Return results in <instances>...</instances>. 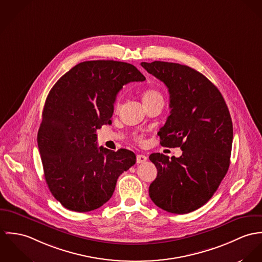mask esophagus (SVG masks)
<instances>
[{
    "instance_id": "esophagus-1",
    "label": "esophagus",
    "mask_w": 262,
    "mask_h": 262,
    "mask_svg": "<svg viewBox=\"0 0 262 262\" xmlns=\"http://www.w3.org/2000/svg\"><path fill=\"white\" fill-rule=\"evenodd\" d=\"M146 160H147V157L145 155H143V154L137 155V163L138 164H143Z\"/></svg>"
}]
</instances>
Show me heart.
I'll use <instances>...</instances> for the list:
<instances>
[{
	"mask_svg": "<svg viewBox=\"0 0 262 262\" xmlns=\"http://www.w3.org/2000/svg\"><path fill=\"white\" fill-rule=\"evenodd\" d=\"M142 97H143V101H144L145 104V103L150 102L151 100H154V99H156V98H163L161 92H160L159 90L152 89V88H149V89L145 90V91L143 92ZM119 106H120V103H119V101H117L116 104H115V110L118 111V110H119Z\"/></svg>",
	"mask_w": 262,
	"mask_h": 262,
	"instance_id": "b5f03b06",
	"label": "heart"
}]
</instances>
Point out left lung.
<instances>
[{"label":"left lung","mask_w":262,"mask_h":262,"mask_svg":"<svg viewBox=\"0 0 262 262\" xmlns=\"http://www.w3.org/2000/svg\"><path fill=\"white\" fill-rule=\"evenodd\" d=\"M141 65L169 89L171 115L158 133L161 145L183 150L171 160L160 152L149 156L158 170L149 197L167 212L190 213L211 199L228 171L231 117L219 89L197 70L164 61Z\"/></svg>","instance_id":"obj_1"}]
</instances>
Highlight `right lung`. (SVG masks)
<instances>
[{"label":"right lung","instance_id":"obj_1","mask_svg":"<svg viewBox=\"0 0 262 262\" xmlns=\"http://www.w3.org/2000/svg\"><path fill=\"white\" fill-rule=\"evenodd\" d=\"M145 80L129 63L94 60L75 65L50 90L37 142L48 188L66 209L101 207L112 198L118 177L136 164L132 150L98 147L95 133L112 123L122 86Z\"/></svg>","mask_w":262,"mask_h":262}]
</instances>
